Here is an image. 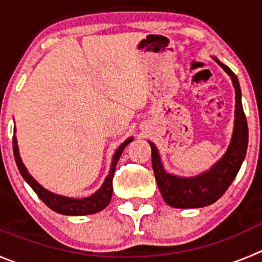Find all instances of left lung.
<instances>
[{
  "mask_svg": "<svg viewBox=\"0 0 262 262\" xmlns=\"http://www.w3.org/2000/svg\"><path fill=\"white\" fill-rule=\"evenodd\" d=\"M233 80L235 89V125L226 154L208 172L191 178L168 174L163 168L158 148L150 142L151 161L156 183L167 204L174 208H202L220 199L238 174L248 146V125L242 106V92L235 73L216 59Z\"/></svg>",
  "mask_w": 262,
  "mask_h": 262,
  "instance_id": "left-lung-1",
  "label": "left lung"
}]
</instances>
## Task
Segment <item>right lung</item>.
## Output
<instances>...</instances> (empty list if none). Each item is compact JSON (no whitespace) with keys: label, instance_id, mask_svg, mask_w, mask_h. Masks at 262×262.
Masks as SVG:
<instances>
[{"label":"right lung","instance_id":"add662e5","mask_svg":"<svg viewBox=\"0 0 262 262\" xmlns=\"http://www.w3.org/2000/svg\"><path fill=\"white\" fill-rule=\"evenodd\" d=\"M132 141H133V138H128L125 142L119 146V148H117L114 155V160H112L108 177L106 178L102 187L95 194H93L92 196L84 198V199H72V198L60 196V195H55L53 192L48 191L46 189H43L40 183L36 182L35 178L29 174L28 170L26 169L24 164L21 163L15 137H13V150L14 158H15L16 165H18V169L20 172V174L23 176V178L28 182L29 186L33 189V191L37 194V196L48 205L49 208L53 209L57 213L66 214V216H85V214H93L97 213V212H101L102 209H104L108 205L112 196V180H114L115 168H116L117 161H119L121 152L124 151L125 146L129 142H132Z\"/></svg>","mask_w":262,"mask_h":262}]
</instances>
